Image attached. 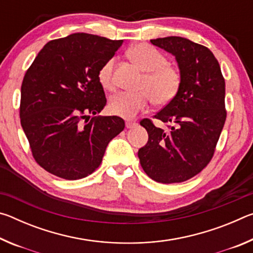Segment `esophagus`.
Returning <instances> with one entry per match:
<instances>
[{
    "instance_id": "1",
    "label": "esophagus",
    "mask_w": 253,
    "mask_h": 253,
    "mask_svg": "<svg viewBox=\"0 0 253 253\" xmlns=\"http://www.w3.org/2000/svg\"><path fill=\"white\" fill-rule=\"evenodd\" d=\"M137 125V123L135 121H126V127L127 128H132Z\"/></svg>"
}]
</instances>
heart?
<instances>
[{"mask_svg":"<svg viewBox=\"0 0 253 253\" xmlns=\"http://www.w3.org/2000/svg\"><path fill=\"white\" fill-rule=\"evenodd\" d=\"M129 57L145 71L140 83V92H122L113 97L109 110L116 116L131 119L146 111L152 101L166 105L172 101L181 88L182 75L176 68L169 65V60L157 49L139 43L129 50ZM115 59L111 58L98 71V80L106 90H115Z\"/></svg>","mask_w":253,"mask_h":253,"instance_id":"1","label":"heart"}]
</instances>
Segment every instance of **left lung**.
Here are the masks:
<instances>
[{
	"instance_id": "8db88e82",
	"label": "left lung",
	"mask_w": 253,
	"mask_h": 253,
	"mask_svg": "<svg viewBox=\"0 0 253 253\" xmlns=\"http://www.w3.org/2000/svg\"><path fill=\"white\" fill-rule=\"evenodd\" d=\"M151 42L175 55L182 84L174 99L153 116L170 124L169 131L148 118L140 121L148 140L138 151L139 162L158 183L185 182L207 168L215 152L226 119L225 81L207 46L181 37Z\"/></svg>"
}]
</instances>
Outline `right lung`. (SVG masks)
Instances as JSON below:
<instances>
[{
	"label": "right lung",
	"instance_id": "right-lung-1",
	"mask_svg": "<svg viewBox=\"0 0 253 253\" xmlns=\"http://www.w3.org/2000/svg\"><path fill=\"white\" fill-rule=\"evenodd\" d=\"M122 43L74 33L49 41L25 72L21 126L33 158L46 172L65 179L88 176L125 128L118 116H95L107 102L98 71Z\"/></svg>",
	"mask_w": 253,
	"mask_h": 253
}]
</instances>
